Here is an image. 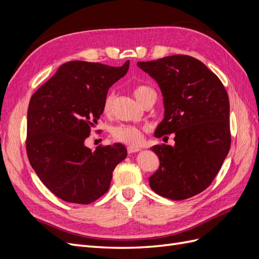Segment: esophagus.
Segmentation results:
<instances>
[{"mask_svg": "<svg viewBox=\"0 0 259 259\" xmlns=\"http://www.w3.org/2000/svg\"><path fill=\"white\" fill-rule=\"evenodd\" d=\"M142 150L139 147H135V146H128L127 147V152L128 153H135V152H138Z\"/></svg>", "mask_w": 259, "mask_h": 259, "instance_id": "34e87169", "label": "esophagus"}]
</instances>
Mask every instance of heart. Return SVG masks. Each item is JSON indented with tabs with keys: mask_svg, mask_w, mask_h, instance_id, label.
I'll return each instance as SVG.
<instances>
[{
	"mask_svg": "<svg viewBox=\"0 0 259 259\" xmlns=\"http://www.w3.org/2000/svg\"><path fill=\"white\" fill-rule=\"evenodd\" d=\"M151 92L153 91L150 88H148V86L138 85L134 90V95L139 103H142V101L147 97L148 94H150ZM112 101H113L112 94L111 93L107 94L103 104L104 113L109 114L111 112ZM144 132L145 130L143 127L137 126V125L119 124L111 128V137L113 140H115V142L123 143L130 146H136L142 143V140L144 138Z\"/></svg>",
	"mask_w": 259,
	"mask_h": 259,
	"instance_id": "obj_1",
	"label": "heart"
}]
</instances>
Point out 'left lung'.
I'll return each mask as SVG.
<instances>
[{
	"instance_id": "left-lung-1",
	"label": "left lung",
	"mask_w": 259,
	"mask_h": 259,
	"mask_svg": "<svg viewBox=\"0 0 259 259\" xmlns=\"http://www.w3.org/2000/svg\"><path fill=\"white\" fill-rule=\"evenodd\" d=\"M137 66L158 82L164 119L154 136L174 133L175 146L156 145L159 169L149 178L161 197L185 200L211 184L231 145L229 97L218 76L188 55H173Z\"/></svg>"
}]
</instances>
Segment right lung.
<instances>
[{
	"mask_svg": "<svg viewBox=\"0 0 259 259\" xmlns=\"http://www.w3.org/2000/svg\"><path fill=\"white\" fill-rule=\"evenodd\" d=\"M122 67L82 60L61 65L30 99L26 148L41 182L57 198L90 204L110 188L115 166L127 155L121 144L84 145L103 113L109 88L126 74Z\"/></svg>",
	"mask_w": 259,
	"mask_h": 259,
	"instance_id": "obj_1",
	"label": "right lung"
}]
</instances>
